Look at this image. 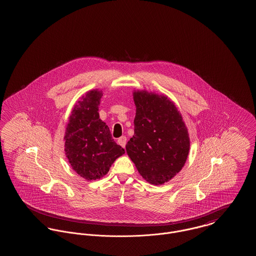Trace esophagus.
<instances>
[{
    "label": "esophagus",
    "mask_w": 256,
    "mask_h": 256,
    "mask_svg": "<svg viewBox=\"0 0 256 256\" xmlns=\"http://www.w3.org/2000/svg\"><path fill=\"white\" fill-rule=\"evenodd\" d=\"M118 143H119V145H121L122 148H124V146H126V136L120 137V138L118 139Z\"/></svg>",
    "instance_id": "1"
}]
</instances>
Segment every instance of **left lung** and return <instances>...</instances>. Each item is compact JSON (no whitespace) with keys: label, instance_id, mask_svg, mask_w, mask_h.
<instances>
[{"label":"left lung","instance_id":"1","mask_svg":"<svg viewBox=\"0 0 256 256\" xmlns=\"http://www.w3.org/2000/svg\"><path fill=\"white\" fill-rule=\"evenodd\" d=\"M134 135L128 156L148 182L160 185L182 169L190 139L182 116L170 98L145 90L134 91Z\"/></svg>","mask_w":256,"mask_h":256}]
</instances>
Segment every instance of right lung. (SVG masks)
I'll list each match as a JSON object with an SVG mask.
<instances>
[{
    "label": "right lung",
    "instance_id": "add662e5",
    "mask_svg": "<svg viewBox=\"0 0 256 256\" xmlns=\"http://www.w3.org/2000/svg\"><path fill=\"white\" fill-rule=\"evenodd\" d=\"M102 91L91 90L74 106L65 132V154L73 170L87 180L106 176L113 162L124 154L110 128L100 119Z\"/></svg>",
    "mask_w": 256,
    "mask_h": 256
}]
</instances>
